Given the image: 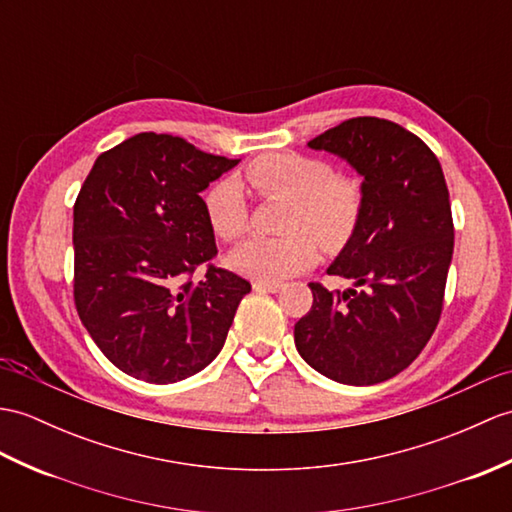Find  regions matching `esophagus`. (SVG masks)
Segmentation results:
<instances>
[{
	"mask_svg": "<svg viewBox=\"0 0 512 512\" xmlns=\"http://www.w3.org/2000/svg\"><path fill=\"white\" fill-rule=\"evenodd\" d=\"M253 290L255 292H279L281 290V283H268V281H255L253 283Z\"/></svg>",
	"mask_w": 512,
	"mask_h": 512,
	"instance_id": "obj_1",
	"label": "esophagus"
}]
</instances>
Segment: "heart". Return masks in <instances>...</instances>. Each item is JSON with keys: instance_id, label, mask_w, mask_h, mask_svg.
<instances>
[{"instance_id": "1", "label": "heart", "mask_w": 512, "mask_h": 512, "mask_svg": "<svg viewBox=\"0 0 512 512\" xmlns=\"http://www.w3.org/2000/svg\"><path fill=\"white\" fill-rule=\"evenodd\" d=\"M244 183L259 198H288L281 237H253L229 255V266L244 277L277 283L312 268L320 244L338 251L358 229L364 207L362 187L336 176L327 161L279 152L246 165ZM213 233L233 242L248 231L251 209L244 187L229 178L209 189L205 198ZM321 242L318 243L317 240Z\"/></svg>"}]
</instances>
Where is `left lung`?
Masks as SVG:
<instances>
[{"label":"left lung","mask_w":512,"mask_h":512,"mask_svg":"<svg viewBox=\"0 0 512 512\" xmlns=\"http://www.w3.org/2000/svg\"><path fill=\"white\" fill-rule=\"evenodd\" d=\"M307 146L336 154L364 178V207L327 268L353 288L310 283L314 303L294 325V344L320 375L373 386L417 360L443 312L454 255L443 168L417 135L379 117H353Z\"/></svg>","instance_id":"1"}]
</instances>
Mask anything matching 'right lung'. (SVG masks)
Wrapping results in <instances>:
<instances>
[{
	"mask_svg": "<svg viewBox=\"0 0 512 512\" xmlns=\"http://www.w3.org/2000/svg\"><path fill=\"white\" fill-rule=\"evenodd\" d=\"M240 163L181 137L139 133L95 159L74 205V301L98 349L150 384L181 382L216 360L251 283L208 264L211 181Z\"/></svg>",
	"mask_w": 512,
	"mask_h": 512,
	"instance_id": "obj_1",
	"label": "right lung"
}]
</instances>
